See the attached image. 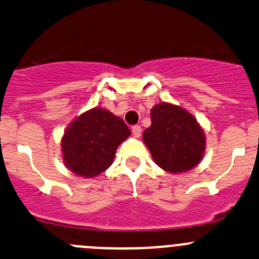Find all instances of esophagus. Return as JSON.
I'll use <instances>...</instances> for the list:
<instances>
[{"label": "esophagus", "instance_id": "obj_1", "mask_svg": "<svg viewBox=\"0 0 259 259\" xmlns=\"http://www.w3.org/2000/svg\"><path fill=\"white\" fill-rule=\"evenodd\" d=\"M141 125H134V127H132V134H134L135 137L141 136Z\"/></svg>", "mask_w": 259, "mask_h": 259}]
</instances>
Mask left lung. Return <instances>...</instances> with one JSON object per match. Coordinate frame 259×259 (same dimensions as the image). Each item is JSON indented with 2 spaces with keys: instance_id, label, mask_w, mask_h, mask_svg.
I'll use <instances>...</instances> for the list:
<instances>
[{
  "instance_id": "left-lung-1",
  "label": "left lung",
  "mask_w": 259,
  "mask_h": 259,
  "mask_svg": "<svg viewBox=\"0 0 259 259\" xmlns=\"http://www.w3.org/2000/svg\"><path fill=\"white\" fill-rule=\"evenodd\" d=\"M151 125L142 140L154 161L169 173L191 170L202 160L205 132L196 118L178 105L159 103L151 109Z\"/></svg>"
}]
</instances>
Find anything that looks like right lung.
Returning a JSON list of instances; mask_svg holds the SVG:
<instances>
[{
    "instance_id": "obj_1",
    "label": "right lung",
    "mask_w": 259,
    "mask_h": 259,
    "mask_svg": "<svg viewBox=\"0 0 259 259\" xmlns=\"http://www.w3.org/2000/svg\"><path fill=\"white\" fill-rule=\"evenodd\" d=\"M131 135L122 118L94 108L78 115L61 141L63 162L76 176L93 178L112 165L118 146Z\"/></svg>"
}]
</instances>
